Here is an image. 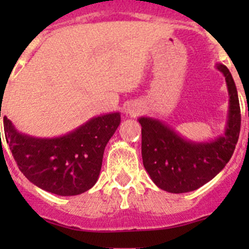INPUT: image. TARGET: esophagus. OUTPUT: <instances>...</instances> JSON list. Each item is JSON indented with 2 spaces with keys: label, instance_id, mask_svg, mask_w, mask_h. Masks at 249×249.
I'll return each mask as SVG.
<instances>
[{
  "label": "esophagus",
  "instance_id": "1",
  "mask_svg": "<svg viewBox=\"0 0 249 249\" xmlns=\"http://www.w3.org/2000/svg\"><path fill=\"white\" fill-rule=\"evenodd\" d=\"M125 112H126V114H129L130 117H136V115L141 112V105L136 104V102L129 104L126 106V108H125Z\"/></svg>",
  "mask_w": 249,
  "mask_h": 249
}]
</instances>
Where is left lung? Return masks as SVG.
Here are the masks:
<instances>
[{
    "mask_svg": "<svg viewBox=\"0 0 249 249\" xmlns=\"http://www.w3.org/2000/svg\"><path fill=\"white\" fill-rule=\"evenodd\" d=\"M215 69L225 77L229 94L227 124L220 136L192 141L162 120L139 118L143 166L157 187L165 192L180 194L196 190L222 171L233 154L241 127L237 89L227 66L215 64Z\"/></svg>",
    "mask_w": 249,
    "mask_h": 249,
    "instance_id": "8db88e82",
    "label": "left lung"
}]
</instances>
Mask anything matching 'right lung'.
I'll list each match as a JSON object with an SVG mask.
<instances>
[{"label":"right lung","mask_w":249,"mask_h":249,"mask_svg":"<svg viewBox=\"0 0 249 249\" xmlns=\"http://www.w3.org/2000/svg\"><path fill=\"white\" fill-rule=\"evenodd\" d=\"M119 124L120 113L110 112L92 117L62 136L42 139L18 131L3 118L4 136L20 171L38 188L61 196L94 187L105 148Z\"/></svg>","instance_id":"1"}]
</instances>
